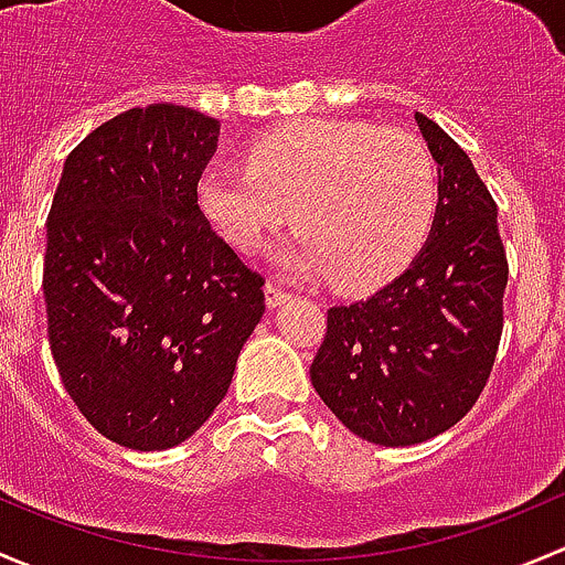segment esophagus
<instances>
[{
	"mask_svg": "<svg viewBox=\"0 0 565 565\" xmlns=\"http://www.w3.org/2000/svg\"><path fill=\"white\" fill-rule=\"evenodd\" d=\"M264 294H266V305H269L271 310H275V307L285 305V301L290 299L288 290H282L277 282H266V285H264Z\"/></svg>",
	"mask_w": 565,
	"mask_h": 565,
	"instance_id": "1",
	"label": "esophagus"
}]
</instances>
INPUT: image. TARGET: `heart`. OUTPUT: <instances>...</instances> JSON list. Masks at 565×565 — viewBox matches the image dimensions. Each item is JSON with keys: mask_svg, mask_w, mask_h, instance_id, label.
I'll return each instance as SVG.
<instances>
[{"mask_svg": "<svg viewBox=\"0 0 565 565\" xmlns=\"http://www.w3.org/2000/svg\"><path fill=\"white\" fill-rule=\"evenodd\" d=\"M195 203L239 253L294 217L299 231L275 249L277 266L364 294L397 277L427 239L438 177L411 132L301 119L255 138L247 166L203 168Z\"/></svg>", "mask_w": 565, "mask_h": 565, "instance_id": "1", "label": "heart"}]
</instances>
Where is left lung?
I'll return each mask as SVG.
<instances>
[{
    "mask_svg": "<svg viewBox=\"0 0 565 565\" xmlns=\"http://www.w3.org/2000/svg\"><path fill=\"white\" fill-rule=\"evenodd\" d=\"M416 125L438 162V206L408 269L370 299L331 307L310 381L375 446H413L479 399L503 331L509 264L498 206L470 157L433 119Z\"/></svg>",
    "mask_w": 565,
    "mask_h": 565,
    "instance_id": "1",
    "label": "left lung"
}]
</instances>
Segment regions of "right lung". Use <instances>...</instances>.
I'll return each instance as SVG.
<instances>
[{"label":"right lung","mask_w":565,"mask_h":565,"mask_svg":"<svg viewBox=\"0 0 565 565\" xmlns=\"http://www.w3.org/2000/svg\"><path fill=\"white\" fill-rule=\"evenodd\" d=\"M220 121L154 103L70 152L49 212L43 294L62 383L86 422L138 451L212 416L264 316L247 269L195 203Z\"/></svg>","instance_id":"add662e5"}]
</instances>
